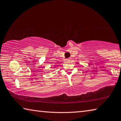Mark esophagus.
Returning <instances> with one entry per match:
<instances>
[{
	"instance_id": "1",
	"label": "esophagus",
	"mask_w": 121,
	"mask_h": 121,
	"mask_svg": "<svg viewBox=\"0 0 121 121\" xmlns=\"http://www.w3.org/2000/svg\"><path fill=\"white\" fill-rule=\"evenodd\" d=\"M67 60V61H70V60H71V58H68Z\"/></svg>"
}]
</instances>
